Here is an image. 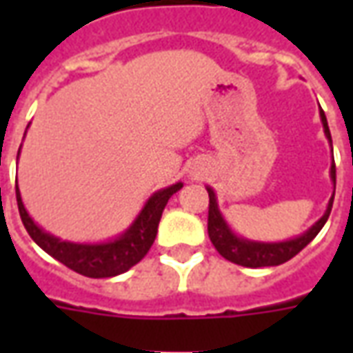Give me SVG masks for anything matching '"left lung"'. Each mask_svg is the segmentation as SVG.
I'll use <instances>...</instances> for the list:
<instances>
[{
	"mask_svg": "<svg viewBox=\"0 0 353 353\" xmlns=\"http://www.w3.org/2000/svg\"><path fill=\"white\" fill-rule=\"evenodd\" d=\"M321 123H323V130H325L327 139L331 141V132L327 126V119L323 109L319 111ZM331 179L333 183H336V168L334 162L331 164ZM208 194H210V208H208V234L212 244L215 245V250L219 252L221 257H225L230 263L240 266H248V268H259V266H278L285 261L293 259L296 253L304 250L306 245L310 244L314 238L318 236V232L323 229V225L329 219L331 208H333V199L329 200L327 204L325 214L321 215V219L312 225L310 229L306 230L304 234L285 242H253V240H245V238L236 236L227 221L223 219L221 212L217 208V199L212 187H208Z\"/></svg>",
	"mask_w": 353,
	"mask_h": 353,
	"instance_id": "8db88e82",
	"label": "left lung"
}]
</instances>
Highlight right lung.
<instances>
[{"label":"right lung","mask_w":353,"mask_h":353,"mask_svg":"<svg viewBox=\"0 0 353 353\" xmlns=\"http://www.w3.org/2000/svg\"><path fill=\"white\" fill-rule=\"evenodd\" d=\"M181 187L183 183H176L154 192L145 202L136 221L132 223L121 236L109 242H101V244H75V242H65L45 232L28 215L26 208L20 199L19 185H17V204H19L20 219L24 223L28 234L43 252H47L50 257H54L62 265L87 278H111V276H119L130 270L132 266L138 265L139 261L145 257L157 238V229H159L164 206L168 204L170 196Z\"/></svg>","instance_id":"obj_1"}]
</instances>
